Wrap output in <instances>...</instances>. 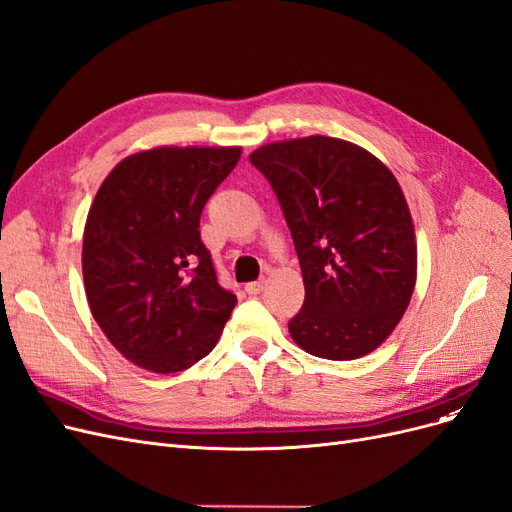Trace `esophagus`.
Returning a JSON list of instances; mask_svg holds the SVG:
<instances>
[{
  "instance_id": "obj_1",
  "label": "esophagus",
  "mask_w": 512,
  "mask_h": 512,
  "mask_svg": "<svg viewBox=\"0 0 512 512\" xmlns=\"http://www.w3.org/2000/svg\"><path fill=\"white\" fill-rule=\"evenodd\" d=\"M263 289H266V280H253V283H246V287H244V291L249 295H257Z\"/></svg>"
}]
</instances>
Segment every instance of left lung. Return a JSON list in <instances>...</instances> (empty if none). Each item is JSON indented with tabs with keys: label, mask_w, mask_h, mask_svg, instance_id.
Wrapping results in <instances>:
<instances>
[{
	"label": "left lung",
	"mask_w": 512,
	"mask_h": 512,
	"mask_svg": "<svg viewBox=\"0 0 512 512\" xmlns=\"http://www.w3.org/2000/svg\"><path fill=\"white\" fill-rule=\"evenodd\" d=\"M300 259L304 304L289 334L315 357L374 351L400 323L417 280V242L398 180L374 155L327 136L251 153Z\"/></svg>",
	"instance_id": "obj_1"
}]
</instances>
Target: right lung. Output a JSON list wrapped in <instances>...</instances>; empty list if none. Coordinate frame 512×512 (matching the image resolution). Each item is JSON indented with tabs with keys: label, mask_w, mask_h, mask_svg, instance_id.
Masks as SVG:
<instances>
[{
	"label": "right lung",
	"mask_w": 512,
	"mask_h": 512,
	"mask_svg": "<svg viewBox=\"0 0 512 512\" xmlns=\"http://www.w3.org/2000/svg\"><path fill=\"white\" fill-rule=\"evenodd\" d=\"M240 148L161 146L123 159L97 191L82 240L93 319L136 366L191 368L236 306L219 285L200 217Z\"/></svg>",
	"instance_id": "add662e5"
}]
</instances>
